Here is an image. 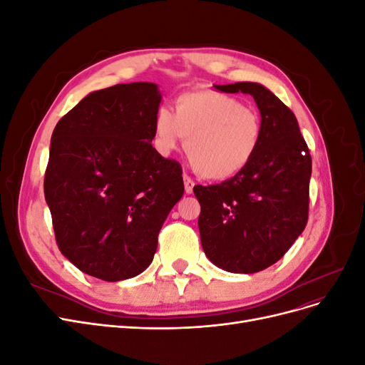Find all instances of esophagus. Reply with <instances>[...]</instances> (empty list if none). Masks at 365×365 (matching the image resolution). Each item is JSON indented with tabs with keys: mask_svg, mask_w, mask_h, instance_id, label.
<instances>
[{
	"mask_svg": "<svg viewBox=\"0 0 365 365\" xmlns=\"http://www.w3.org/2000/svg\"><path fill=\"white\" fill-rule=\"evenodd\" d=\"M182 178H184V190H185V193L187 195H192L193 193V187H195V181L190 178V176H187V175H184Z\"/></svg>",
	"mask_w": 365,
	"mask_h": 365,
	"instance_id": "34e87169",
	"label": "esophagus"
}]
</instances>
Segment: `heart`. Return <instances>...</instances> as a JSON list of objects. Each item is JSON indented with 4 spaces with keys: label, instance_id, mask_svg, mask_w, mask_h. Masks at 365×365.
Instances as JSON below:
<instances>
[{
    "label": "heart",
    "instance_id": "b5f03b06",
    "mask_svg": "<svg viewBox=\"0 0 365 365\" xmlns=\"http://www.w3.org/2000/svg\"><path fill=\"white\" fill-rule=\"evenodd\" d=\"M263 134L262 117L237 97L213 90L184 93L175 101V114L158 109L153 143L163 155L180 149L202 178L230 180L248 168Z\"/></svg>",
    "mask_w": 365,
    "mask_h": 365
}]
</instances>
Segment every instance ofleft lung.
Here are the masks:
<instances>
[{
    "label": "left lung",
    "mask_w": 365,
    "mask_h": 365,
    "mask_svg": "<svg viewBox=\"0 0 365 365\" xmlns=\"http://www.w3.org/2000/svg\"><path fill=\"white\" fill-rule=\"evenodd\" d=\"M252 96L263 125L256 157L220 184L196 185L205 256L217 268L252 274L279 262L303 233L309 213L312 158L291 109L256 82L215 85Z\"/></svg>",
    "instance_id": "obj_1"
}]
</instances>
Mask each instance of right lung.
<instances>
[{
  "label": "right lung",
  "mask_w": 365,
  "mask_h": 365,
  "mask_svg": "<svg viewBox=\"0 0 365 365\" xmlns=\"http://www.w3.org/2000/svg\"><path fill=\"white\" fill-rule=\"evenodd\" d=\"M160 103L155 83H118L88 94L53 130L43 195L54 236L96 279L145 271L184 193L181 165L150 145Z\"/></svg>",
  "instance_id": "1"
}]
</instances>
